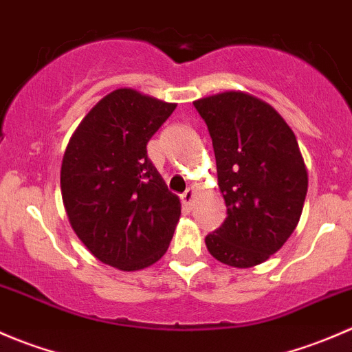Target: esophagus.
Returning <instances> with one entry per match:
<instances>
[{
  "mask_svg": "<svg viewBox=\"0 0 352 352\" xmlns=\"http://www.w3.org/2000/svg\"><path fill=\"white\" fill-rule=\"evenodd\" d=\"M194 197H196V190L192 189V187H189V189L186 190V192L182 194V202L186 206H192V201Z\"/></svg>",
  "mask_w": 352,
  "mask_h": 352,
  "instance_id": "34e87169",
  "label": "esophagus"
}]
</instances>
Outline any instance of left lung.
<instances>
[{"label": "left lung", "mask_w": 352, "mask_h": 352, "mask_svg": "<svg viewBox=\"0 0 352 352\" xmlns=\"http://www.w3.org/2000/svg\"><path fill=\"white\" fill-rule=\"evenodd\" d=\"M214 148L226 219L206 236L216 261L254 267L279 250L300 221L308 173L286 120L261 98L223 91L194 102Z\"/></svg>", "instance_id": "left-lung-1"}]
</instances>
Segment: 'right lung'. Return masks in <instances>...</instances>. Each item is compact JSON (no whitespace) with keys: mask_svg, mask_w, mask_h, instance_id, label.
<instances>
[{"mask_svg":"<svg viewBox=\"0 0 352 352\" xmlns=\"http://www.w3.org/2000/svg\"><path fill=\"white\" fill-rule=\"evenodd\" d=\"M175 107L133 88L113 90L85 116L63 156L71 228L98 261L120 271L160 261L179 223V197L146 153Z\"/></svg>","mask_w":352,"mask_h":352,"instance_id":"1","label":"right lung"}]
</instances>
